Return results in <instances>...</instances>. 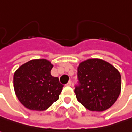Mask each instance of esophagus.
<instances>
[{"instance_id": "esophagus-1", "label": "esophagus", "mask_w": 132, "mask_h": 132, "mask_svg": "<svg viewBox=\"0 0 132 132\" xmlns=\"http://www.w3.org/2000/svg\"><path fill=\"white\" fill-rule=\"evenodd\" d=\"M66 86H71V81H69L66 84Z\"/></svg>"}]
</instances>
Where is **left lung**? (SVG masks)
<instances>
[{"label": "left lung", "mask_w": 132, "mask_h": 132, "mask_svg": "<svg viewBox=\"0 0 132 132\" xmlns=\"http://www.w3.org/2000/svg\"><path fill=\"white\" fill-rule=\"evenodd\" d=\"M79 86L74 92L87 109L103 111L110 108L120 94L121 74L111 63L100 59H88L78 66Z\"/></svg>", "instance_id": "1"}]
</instances>
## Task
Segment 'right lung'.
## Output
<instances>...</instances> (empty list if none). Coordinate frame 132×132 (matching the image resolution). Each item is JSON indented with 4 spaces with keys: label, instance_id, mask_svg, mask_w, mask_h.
<instances>
[{
    "label": "right lung",
    "instance_id": "right-lung-1",
    "mask_svg": "<svg viewBox=\"0 0 132 132\" xmlns=\"http://www.w3.org/2000/svg\"><path fill=\"white\" fill-rule=\"evenodd\" d=\"M53 66L48 60L38 59L23 63L15 71V93L25 107L44 111L59 99L63 85L51 74Z\"/></svg>",
    "mask_w": 132,
    "mask_h": 132
}]
</instances>
